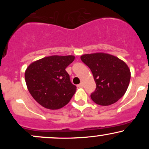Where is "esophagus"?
<instances>
[{
    "label": "esophagus",
    "mask_w": 149,
    "mask_h": 149,
    "mask_svg": "<svg viewBox=\"0 0 149 149\" xmlns=\"http://www.w3.org/2000/svg\"><path fill=\"white\" fill-rule=\"evenodd\" d=\"M77 87H78V88H82V87H83V83H80L79 85H77Z\"/></svg>",
    "instance_id": "1"
}]
</instances>
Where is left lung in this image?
Listing matches in <instances>:
<instances>
[{"label":"left lung","instance_id":"1","mask_svg":"<svg viewBox=\"0 0 149 149\" xmlns=\"http://www.w3.org/2000/svg\"><path fill=\"white\" fill-rule=\"evenodd\" d=\"M80 59L91 70L96 83V90L90 95L95 103L109 106L123 96L131 77L130 70L124 61L104 52L85 54Z\"/></svg>","mask_w":149,"mask_h":149}]
</instances>
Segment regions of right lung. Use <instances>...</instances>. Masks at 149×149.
I'll return each mask as SVG.
<instances>
[{
    "label": "right lung",
    "mask_w": 149,
    "mask_h": 149,
    "mask_svg": "<svg viewBox=\"0 0 149 149\" xmlns=\"http://www.w3.org/2000/svg\"><path fill=\"white\" fill-rule=\"evenodd\" d=\"M75 59L73 55H52L33 61L25 71L29 92L40 105L51 110L66 106L76 91L66 68Z\"/></svg>",
    "instance_id": "right-lung-1"
}]
</instances>
